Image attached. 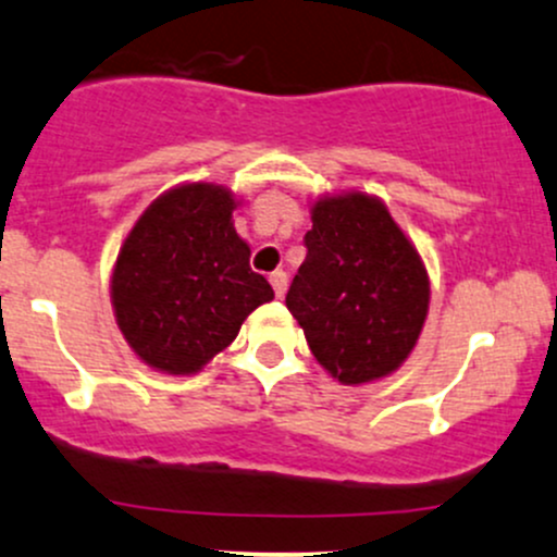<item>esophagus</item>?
<instances>
[{"instance_id": "34e87169", "label": "esophagus", "mask_w": 557, "mask_h": 557, "mask_svg": "<svg viewBox=\"0 0 557 557\" xmlns=\"http://www.w3.org/2000/svg\"><path fill=\"white\" fill-rule=\"evenodd\" d=\"M271 286H273V292H276V297H284L286 286H289V278H286V273L284 271H273L271 273Z\"/></svg>"}]
</instances>
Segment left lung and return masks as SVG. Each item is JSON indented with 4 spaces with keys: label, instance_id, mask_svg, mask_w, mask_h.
<instances>
[{
    "label": "left lung",
    "instance_id": "8db88e82",
    "mask_svg": "<svg viewBox=\"0 0 557 557\" xmlns=\"http://www.w3.org/2000/svg\"><path fill=\"white\" fill-rule=\"evenodd\" d=\"M308 258L286 295L318 366L339 384L386 379L410 358L429 315V273L376 195L310 202Z\"/></svg>",
    "mask_w": 557,
    "mask_h": 557
}]
</instances>
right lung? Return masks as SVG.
<instances>
[{
    "mask_svg": "<svg viewBox=\"0 0 557 557\" xmlns=\"http://www.w3.org/2000/svg\"><path fill=\"white\" fill-rule=\"evenodd\" d=\"M239 205L228 186L186 181L152 199L123 239L110 302L144 366L195 376L236 339L249 312L273 299L234 228Z\"/></svg>",
    "mask_w": 557,
    "mask_h": 557,
    "instance_id": "right-lung-1",
    "label": "right lung"
}]
</instances>
